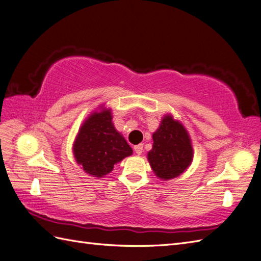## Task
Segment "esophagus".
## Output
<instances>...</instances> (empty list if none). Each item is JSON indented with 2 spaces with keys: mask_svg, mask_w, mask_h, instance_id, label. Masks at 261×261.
I'll use <instances>...</instances> for the list:
<instances>
[{
  "mask_svg": "<svg viewBox=\"0 0 261 261\" xmlns=\"http://www.w3.org/2000/svg\"><path fill=\"white\" fill-rule=\"evenodd\" d=\"M143 148H144V145L143 144H139V145L134 147V150H135V152L137 154H141V153H143Z\"/></svg>",
  "mask_w": 261,
  "mask_h": 261,
  "instance_id": "obj_1",
  "label": "esophagus"
}]
</instances>
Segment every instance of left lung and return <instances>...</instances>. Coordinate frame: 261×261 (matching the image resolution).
Listing matches in <instances>:
<instances>
[{
	"label": "left lung",
	"mask_w": 261,
	"mask_h": 261,
	"mask_svg": "<svg viewBox=\"0 0 261 261\" xmlns=\"http://www.w3.org/2000/svg\"><path fill=\"white\" fill-rule=\"evenodd\" d=\"M152 139L147 159L156 177L163 180L175 178L191 167L194 158L192 139L184 125L172 114L161 118Z\"/></svg>",
	"instance_id": "8db88e82"
}]
</instances>
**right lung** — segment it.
Returning a JSON list of instances; mask_svg holds the SVG:
<instances>
[{"label": "right lung", "mask_w": 261, "mask_h": 261, "mask_svg": "<svg viewBox=\"0 0 261 261\" xmlns=\"http://www.w3.org/2000/svg\"><path fill=\"white\" fill-rule=\"evenodd\" d=\"M112 117V110L101 105L84 121L75 137L74 158L90 176H106L114 164L133 154L127 141L114 127Z\"/></svg>", "instance_id": "1"}]
</instances>
